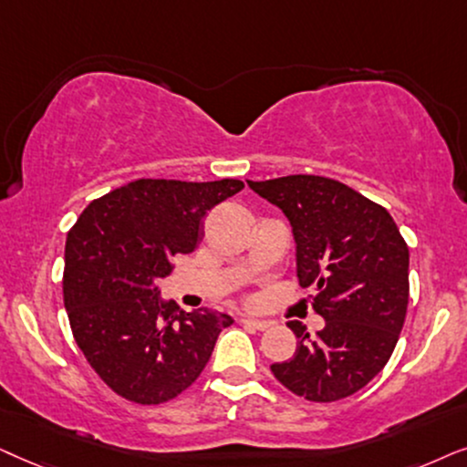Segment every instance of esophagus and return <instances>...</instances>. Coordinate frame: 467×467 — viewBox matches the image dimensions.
Returning a JSON list of instances; mask_svg holds the SVG:
<instances>
[{
	"instance_id": "obj_1",
	"label": "esophagus",
	"mask_w": 467,
	"mask_h": 467,
	"mask_svg": "<svg viewBox=\"0 0 467 467\" xmlns=\"http://www.w3.org/2000/svg\"><path fill=\"white\" fill-rule=\"evenodd\" d=\"M241 325H244L245 328H250V331H266V328L271 327V322L254 320V318H241Z\"/></svg>"
}]
</instances>
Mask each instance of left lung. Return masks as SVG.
Masks as SVG:
<instances>
[{
    "label": "left lung",
    "instance_id": "obj_1",
    "mask_svg": "<svg viewBox=\"0 0 467 467\" xmlns=\"http://www.w3.org/2000/svg\"><path fill=\"white\" fill-rule=\"evenodd\" d=\"M284 211L296 241V275L314 285L325 328L309 337L301 322L295 357L273 363L285 389L307 401L350 397L380 374L406 322L410 252L382 204L318 175L247 182Z\"/></svg>",
    "mask_w": 467,
    "mask_h": 467
}]
</instances>
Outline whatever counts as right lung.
Wrapping results in <instances>:
<instances>
[{
	"mask_svg": "<svg viewBox=\"0 0 467 467\" xmlns=\"http://www.w3.org/2000/svg\"><path fill=\"white\" fill-rule=\"evenodd\" d=\"M245 185L139 179L87 207L66 239L64 303L74 339L110 390L140 406L175 400L209 363L233 318L177 312L158 279L202 239V217Z\"/></svg>",
	"mask_w": 467,
	"mask_h": 467,
	"instance_id": "right-lung-1",
	"label": "right lung"
}]
</instances>
